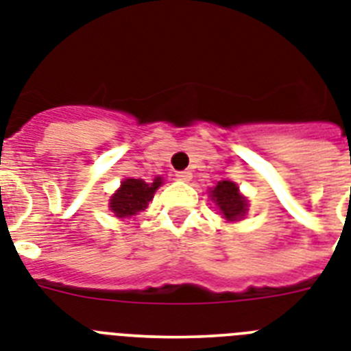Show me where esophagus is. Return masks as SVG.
I'll use <instances>...</instances> for the list:
<instances>
[{
  "instance_id": "obj_1",
  "label": "esophagus",
  "mask_w": 351,
  "mask_h": 351,
  "mask_svg": "<svg viewBox=\"0 0 351 351\" xmlns=\"http://www.w3.org/2000/svg\"><path fill=\"white\" fill-rule=\"evenodd\" d=\"M176 178L182 182H189L191 178H193V173H191L189 169H184V171H176Z\"/></svg>"
}]
</instances>
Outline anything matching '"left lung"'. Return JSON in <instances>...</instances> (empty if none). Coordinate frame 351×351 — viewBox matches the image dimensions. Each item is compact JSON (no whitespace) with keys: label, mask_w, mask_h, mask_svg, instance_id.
<instances>
[{"label":"left lung","mask_w":351,"mask_h":351,"mask_svg":"<svg viewBox=\"0 0 351 351\" xmlns=\"http://www.w3.org/2000/svg\"><path fill=\"white\" fill-rule=\"evenodd\" d=\"M212 199L216 202L223 216L228 221H237L246 214V202L239 194V187L234 182L223 180L217 182V185L212 191Z\"/></svg>","instance_id":"left-lung-1"}]
</instances>
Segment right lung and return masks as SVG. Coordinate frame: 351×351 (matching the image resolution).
Here are the masks:
<instances>
[{
  "mask_svg": "<svg viewBox=\"0 0 351 351\" xmlns=\"http://www.w3.org/2000/svg\"><path fill=\"white\" fill-rule=\"evenodd\" d=\"M162 178H155L153 184H146L141 178H128L121 184L110 199V210L116 212L117 217H130L135 216L137 212L144 210L152 202L155 191L160 187Z\"/></svg>",
  "mask_w": 351,
  "mask_h": 351,
  "instance_id": "1",
  "label": "right lung"
}]
</instances>
